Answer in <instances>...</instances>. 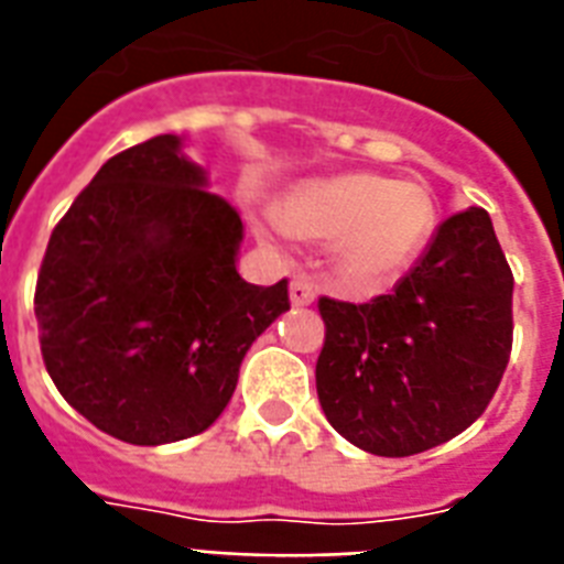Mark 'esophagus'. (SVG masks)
Listing matches in <instances>:
<instances>
[{
  "instance_id": "1",
  "label": "esophagus",
  "mask_w": 564,
  "mask_h": 564,
  "mask_svg": "<svg viewBox=\"0 0 564 564\" xmlns=\"http://www.w3.org/2000/svg\"><path fill=\"white\" fill-rule=\"evenodd\" d=\"M290 299L295 307H307L316 301V281L307 272H295L290 281Z\"/></svg>"
}]
</instances>
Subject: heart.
Masks as SVG:
<instances>
[{"label": "heart", "mask_w": 564, "mask_h": 564, "mask_svg": "<svg viewBox=\"0 0 564 564\" xmlns=\"http://www.w3.org/2000/svg\"><path fill=\"white\" fill-rule=\"evenodd\" d=\"M427 189L383 175H343L304 184L283 202V228L313 239H336L339 263L366 283L410 265L433 228Z\"/></svg>", "instance_id": "1"}]
</instances>
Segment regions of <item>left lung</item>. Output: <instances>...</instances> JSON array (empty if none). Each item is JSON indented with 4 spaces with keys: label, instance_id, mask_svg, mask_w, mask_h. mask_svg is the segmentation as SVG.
<instances>
[{
    "label": "left lung",
    "instance_id": "1",
    "mask_svg": "<svg viewBox=\"0 0 564 564\" xmlns=\"http://www.w3.org/2000/svg\"><path fill=\"white\" fill-rule=\"evenodd\" d=\"M512 269L489 213L447 216L389 295H322L316 392L327 421L377 456H412L480 419L512 351Z\"/></svg>",
    "mask_w": 564,
    "mask_h": 564
}]
</instances>
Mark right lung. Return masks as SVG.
I'll use <instances>...</instances> for the list:
<instances>
[{"instance_id": "add662e5", "label": "right lung", "mask_w": 564, "mask_h": 564, "mask_svg": "<svg viewBox=\"0 0 564 564\" xmlns=\"http://www.w3.org/2000/svg\"><path fill=\"white\" fill-rule=\"evenodd\" d=\"M242 219L161 134L113 154L48 237L34 290L40 354L66 403L128 445L219 419L257 336L290 310L237 272Z\"/></svg>"}]
</instances>
